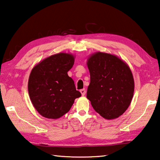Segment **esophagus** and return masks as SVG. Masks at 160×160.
<instances>
[{
    "label": "esophagus",
    "mask_w": 160,
    "mask_h": 160,
    "mask_svg": "<svg viewBox=\"0 0 160 160\" xmlns=\"http://www.w3.org/2000/svg\"><path fill=\"white\" fill-rule=\"evenodd\" d=\"M80 93L82 94V96H84L86 93V91H85V89H82V90H80Z\"/></svg>",
    "instance_id": "obj_1"
}]
</instances>
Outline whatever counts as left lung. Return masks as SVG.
I'll use <instances>...</instances> for the list:
<instances>
[{"mask_svg":"<svg viewBox=\"0 0 160 160\" xmlns=\"http://www.w3.org/2000/svg\"><path fill=\"white\" fill-rule=\"evenodd\" d=\"M87 65L90 74L87 98L103 118H117L133 97L134 79L129 66L118 56L99 51L90 56Z\"/></svg>","mask_w":160,"mask_h":160,"instance_id":"8db88e82","label":"left lung"}]
</instances>
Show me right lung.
<instances>
[{
	"mask_svg": "<svg viewBox=\"0 0 160 160\" xmlns=\"http://www.w3.org/2000/svg\"><path fill=\"white\" fill-rule=\"evenodd\" d=\"M74 62L72 54L61 52L46 58L32 68L28 80L29 95L40 115L51 119L61 118L81 96L68 75Z\"/></svg>",
	"mask_w": 160,
	"mask_h": 160,
	"instance_id": "right-lung-1",
	"label": "right lung"
}]
</instances>
